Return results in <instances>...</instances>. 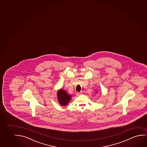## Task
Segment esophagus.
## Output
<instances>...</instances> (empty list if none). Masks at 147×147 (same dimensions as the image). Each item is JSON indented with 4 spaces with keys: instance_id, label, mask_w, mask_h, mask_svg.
<instances>
[{
    "instance_id": "obj_1",
    "label": "esophagus",
    "mask_w": 147,
    "mask_h": 147,
    "mask_svg": "<svg viewBox=\"0 0 147 147\" xmlns=\"http://www.w3.org/2000/svg\"><path fill=\"white\" fill-rule=\"evenodd\" d=\"M77 95H81V94H82V92H77Z\"/></svg>"
}]
</instances>
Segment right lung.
<instances>
[{
    "label": "right lung",
    "mask_w": 147,
    "mask_h": 147,
    "mask_svg": "<svg viewBox=\"0 0 147 147\" xmlns=\"http://www.w3.org/2000/svg\"><path fill=\"white\" fill-rule=\"evenodd\" d=\"M58 102L62 106H65L68 104L71 99V96L68 95L66 92L61 89L57 93Z\"/></svg>",
    "instance_id": "obj_1"
}]
</instances>
